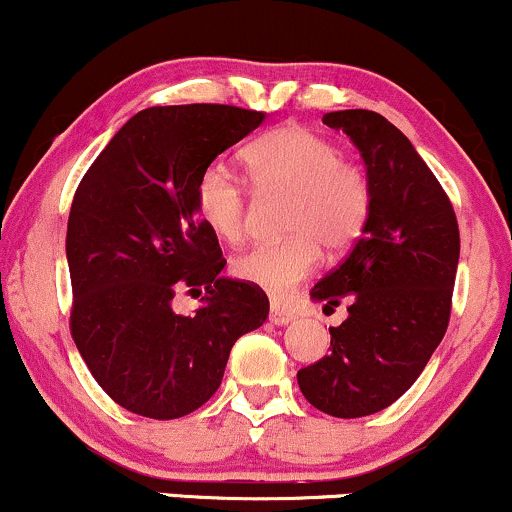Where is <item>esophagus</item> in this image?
I'll use <instances>...</instances> for the list:
<instances>
[{"mask_svg":"<svg viewBox=\"0 0 512 512\" xmlns=\"http://www.w3.org/2000/svg\"><path fill=\"white\" fill-rule=\"evenodd\" d=\"M293 319H295V312L288 310L286 305H281V303L269 305V322L283 326V324H291Z\"/></svg>","mask_w":512,"mask_h":512,"instance_id":"1","label":"esophagus"}]
</instances>
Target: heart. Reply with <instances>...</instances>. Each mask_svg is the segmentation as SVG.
Instances as JSON below:
<instances>
[{
    "label": "heart",
    "mask_w": 512,
    "mask_h": 512,
    "mask_svg": "<svg viewBox=\"0 0 512 512\" xmlns=\"http://www.w3.org/2000/svg\"><path fill=\"white\" fill-rule=\"evenodd\" d=\"M243 159L257 188L288 195L283 231L291 236L233 257L236 279L286 295L317 269L319 245L338 255L365 233L374 200L372 178L360 162L343 157L331 138L291 123L255 140ZM197 209L226 243H238L248 233V193L226 166L212 164L200 176Z\"/></svg>",
    "instance_id": "obj_1"
}]
</instances>
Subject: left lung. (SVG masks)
Wrapping results in <instances>:
<instances>
[{"label": "left lung", "mask_w": 512, "mask_h": 512, "mask_svg": "<svg viewBox=\"0 0 512 512\" xmlns=\"http://www.w3.org/2000/svg\"><path fill=\"white\" fill-rule=\"evenodd\" d=\"M357 145L372 178L367 229L312 288L326 307L348 305L331 326V355L298 372L303 396L326 415H374L415 384L448 329L460 231L446 190L403 133L377 112L324 114Z\"/></svg>", "instance_id": "obj_1"}]
</instances>
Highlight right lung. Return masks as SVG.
I'll list each match as a JSON object with an SVG mask.
<instances>
[{"instance_id": "obj_1", "label": "right lung", "mask_w": 512, "mask_h": 512, "mask_svg": "<svg viewBox=\"0 0 512 512\" xmlns=\"http://www.w3.org/2000/svg\"><path fill=\"white\" fill-rule=\"evenodd\" d=\"M233 104L150 107L126 121L78 183L66 229L71 336L121 408L176 420L205 405L233 343L262 326V288L219 272L217 233L197 209L207 166L264 121ZM206 288L195 316L173 295Z\"/></svg>"}]
</instances>
